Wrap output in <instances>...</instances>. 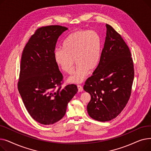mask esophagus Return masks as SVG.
I'll list each match as a JSON object with an SVG mask.
<instances>
[{"mask_svg":"<svg viewBox=\"0 0 151 151\" xmlns=\"http://www.w3.org/2000/svg\"><path fill=\"white\" fill-rule=\"evenodd\" d=\"M77 87H78V91L79 92H82L83 91V88L82 87V86H81L80 84H78Z\"/></svg>","mask_w":151,"mask_h":151,"instance_id":"1","label":"esophagus"}]
</instances>
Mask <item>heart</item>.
Listing matches in <instances>:
<instances>
[{"instance_id":"b5f03b06","label":"heart","mask_w":151,"mask_h":151,"mask_svg":"<svg viewBox=\"0 0 151 151\" xmlns=\"http://www.w3.org/2000/svg\"><path fill=\"white\" fill-rule=\"evenodd\" d=\"M101 56V39L96 32L78 30L70 34L63 42L62 49L54 51V60L63 71L71 73L75 61L77 67L68 78L71 83L83 81L90 71L97 67ZM75 60H74V59Z\"/></svg>"}]
</instances>
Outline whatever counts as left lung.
I'll list each match as a JSON object with an SVG mask.
<instances>
[{"instance_id":"left-lung-1","label":"left lung","mask_w":151,"mask_h":151,"mask_svg":"<svg viewBox=\"0 0 151 151\" xmlns=\"http://www.w3.org/2000/svg\"><path fill=\"white\" fill-rule=\"evenodd\" d=\"M106 27L99 65L84 86L91 96L87 106L88 114L100 122L112 120L121 113L130 97L134 78L129 46L113 27L107 24Z\"/></svg>"}]
</instances>
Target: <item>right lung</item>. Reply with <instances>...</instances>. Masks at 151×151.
<instances>
[{
	"label": "right lung",
	"instance_id": "1",
	"mask_svg": "<svg viewBox=\"0 0 151 151\" xmlns=\"http://www.w3.org/2000/svg\"><path fill=\"white\" fill-rule=\"evenodd\" d=\"M67 29L58 25L38 28L22 53L18 89L30 116L43 125L60 120L78 92L75 84L62 89L63 77L54 60L58 38Z\"/></svg>",
	"mask_w": 151,
	"mask_h": 151
}]
</instances>
